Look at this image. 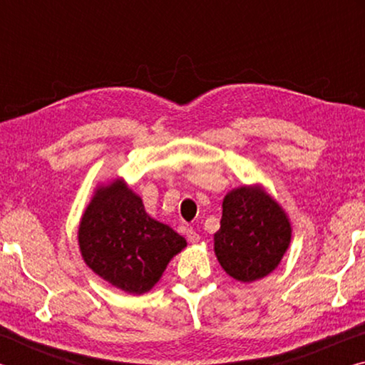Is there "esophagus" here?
Returning <instances> with one entry per match:
<instances>
[{"label":"esophagus","instance_id":"34e87169","mask_svg":"<svg viewBox=\"0 0 365 365\" xmlns=\"http://www.w3.org/2000/svg\"><path fill=\"white\" fill-rule=\"evenodd\" d=\"M187 238H188L190 243H197L201 240V237L196 233V230H195L193 227H188L187 228Z\"/></svg>","mask_w":365,"mask_h":365}]
</instances>
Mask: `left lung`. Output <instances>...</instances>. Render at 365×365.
Segmentation results:
<instances>
[{"label":"left lung","instance_id":"8db88e82","mask_svg":"<svg viewBox=\"0 0 365 365\" xmlns=\"http://www.w3.org/2000/svg\"><path fill=\"white\" fill-rule=\"evenodd\" d=\"M220 228L214 251L228 275L255 282L269 275L285 255L292 227L279 202L261 188L242 187L222 202Z\"/></svg>","mask_w":365,"mask_h":365}]
</instances>
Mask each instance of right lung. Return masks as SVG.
Listing matches in <instances>:
<instances>
[{
  "mask_svg": "<svg viewBox=\"0 0 365 365\" xmlns=\"http://www.w3.org/2000/svg\"><path fill=\"white\" fill-rule=\"evenodd\" d=\"M78 245L86 265L101 279L125 293L143 294L187 242L151 219L141 197L115 180L98 190L86 207Z\"/></svg>",
  "mask_w": 365,
  "mask_h": 365,
  "instance_id": "add662e5",
  "label": "right lung"
}]
</instances>
